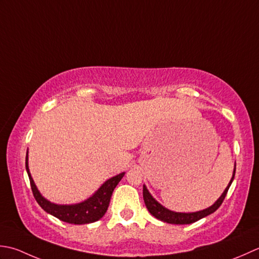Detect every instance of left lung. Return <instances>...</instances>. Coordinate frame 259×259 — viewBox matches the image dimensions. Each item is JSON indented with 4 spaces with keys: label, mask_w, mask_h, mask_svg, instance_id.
<instances>
[{
    "label": "left lung",
    "mask_w": 259,
    "mask_h": 259,
    "mask_svg": "<svg viewBox=\"0 0 259 259\" xmlns=\"http://www.w3.org/2000/svg\"><path fill=\"white\" fill-rule=\"evenodd\" d=\"M235 173H236V163H235L233 177H231L228 186H227L225 191L218 198L217 201H215L212 205H210V207L207 209L196 211V212H177V211H172L170 209L163 207V205L159 201H156L144 184L143 186V199H144L145 205L152 215H154L156 219L163 221V223H167V224H172V225H189V224L196 223V221L207 217V215H209L211 213H213L214 211L220 207L221 203H223V201H224L227 192H228L229 187L231 186V183H233V181H234Z\"/></svg>",
    "instance_id": "8db88e82"
}]
</instances>
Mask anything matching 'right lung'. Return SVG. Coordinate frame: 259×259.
I'll return each mask as SVG.
<instances>
[{
	"instance_id": "right-lung-1",
	"label": "right lung",
	"mask_w": 259,
	"mask_h": 259,
	"mask_svg": "<svg viewBox=\"0 0 259 259\" xmlns=\"http://www.w3.org/2000/svg\"><path fill=\"white\" fill-rule=\"evenodd\" d=\"M28 154L29 151H26L25 168L26 172H28L31 189H32L33 196L36 200V202L40 204V207L44 209L46 212H48L51 215H54V217L60 219L61 221H65V223L68 224L85 225L95 223V221L103 218V215L106 213V211L108 209L109 201L110 198H112L114 189L117 186L118 182L122 180V178L125 174V172H122L117 174V176L108 179L107 181H105L102 186L99 187V189L93 194V196H91L86 200H83L81 202L72 204H58L47 200L40 193L38 188H36L29 170Z\"/></svg>"
}]
</instances>
